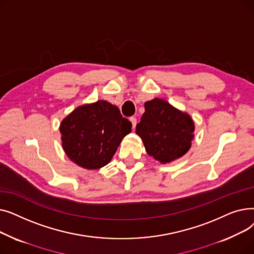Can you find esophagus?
Returning <instances> with one entry per match:
<instances>
[{
  "label": "esophagus",
  "mask_w": 254,
  "mask_h": 254,
  "mask_svg": "<svg viewBox=\"0 0 254 254\" xmlns=\"http://www.w3.org/2000/svg\"><path fill=\"white\" fill-rule=\"evenodd\" d=\"M129 120H130V123H131L132 128H135V127H136V125H137V118H136V117H130Z\"/></svg>",
  "instance_id": "1"
}]
</instances>
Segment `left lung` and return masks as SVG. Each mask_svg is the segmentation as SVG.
<instances>
[{"label": "left lung", "instance_id": "1", "mask_svg": "<svg viewBox=\"0 0 254 254\" xmlns=\"http://www.w3.org/2000/svg\"><path fill=\"white\" fill-rule=\"evenodd\" d=\"M145 112L136 126L146 152L162 164H169L188 152L194 138V123L163 99L145 102Z\"/></svg>", "mask_w": 254, "mask_h": 254}]
</instances>
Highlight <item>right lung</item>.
I'll use <instances>...</instances> for the list:
<instances>
[{
	"mask_svg": "<svg viewBox=\"0 0 254 254\" xmlns=\"http://www.w3.org/2000/svg\"><path fill=\"white\" fill-rule=\"evenodd\" d=\"M60 131L66 156L79 167L97 170L110 163L131 124L116 106L100 100L77 107L62 120Z\"/></svg>",
	"mask_w": 254,
	"mask_h": 254,
	"instance_id": "obj_1",
	"label": "right lung"
}]
</instances>
